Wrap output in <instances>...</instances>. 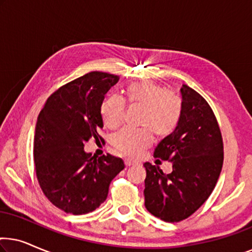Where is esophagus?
Here are the masks:
<instances>
[{
    "instance_id": "1",
    "label": "esophagus",
    "mask_w": 252,
    "mask_h": 252,
    "mask_svg": "<svg viewBox=\"0 0 252 252\" xmlns=\"http://www.w3.org/2000/svg\"><path fill=\"white\" fill-rule=\"evenodd\" d=\"M135 164H136L135 160H132V159H126L125 160L126 166H132V165H135Z\"/></svg>"
}]
</instances>
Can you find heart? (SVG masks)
<instances>
[{
	"mask_svg": "<svg viewBox=\"0 0 252 252\" xmlns=\"http://www.w3.org/2000/svg\"><path fill=\"white\" fill-rule=\"evenodd\" d=\"M127 101L143 108L141 125L144 128H124L112 136V146L120 153L135 157L157 137H166L174 132L182 116V102L177 94L166 92L163 86L153 81L130 84L125 89ZM125 105L117 97H108L101 106L103 122L109 128L122 124Z\"/></svg>",
	"mask_w": 252,
	"mask_h": 252,
	"instance_id": "b5f03b06",
	"label": "heart"
}]
</instances>
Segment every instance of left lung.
I'll list each match as a JSON object with an SVG mask.
<instances>
[{
	"label": "left lung",
	"mask_w": 252,
	"mask_h": 252,
	"mask_svg": "<svg viewBox=\"0 0 252 252\" xmlns=\"http://www.w3.org/2000/svg\"><path fill=\"white\" fill-rule=\"evenodd\" d=\"M182 116L177 128L164 137L154 156L172 163V172L144 163V205L167 222L191 216L211 195L221 172L223 147L218 123L208 102L194 89H180Z\"/></svg>",
	"instance_id": "1"
}]
</instances>
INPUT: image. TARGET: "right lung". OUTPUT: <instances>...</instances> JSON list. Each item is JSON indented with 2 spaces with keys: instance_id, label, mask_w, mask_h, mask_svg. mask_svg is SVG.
<instances>
[{
  "instance_id": "right-lung-1",
  "label": "right lung",
  "mask_w": 252,
  "mask_h": 252,
  "mask_svg": "<svg viewBox=\"0 0 252 252\" xmlns=\"http://www.w3.org/2000/svg\"><path fill=\"white\" fill-rule=\"evenodd\" d=\"M118 75L89 72L47 99L34 134V165L40 187L58 209L72 215L94 211L108 197L112 179L125 168L122 158L92 156L84 149L103 140L101 106Z\"/></svg>"
}]
</instances>
